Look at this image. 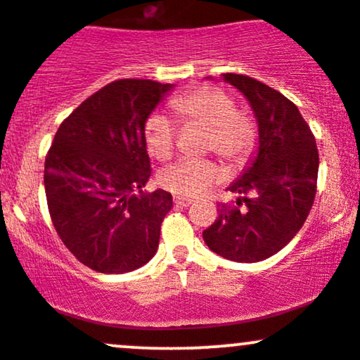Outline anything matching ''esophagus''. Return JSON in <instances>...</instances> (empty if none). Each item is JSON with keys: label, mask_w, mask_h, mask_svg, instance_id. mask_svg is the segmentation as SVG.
Here are the masks:
<instances>
[{"label": "esophagus", "mask_w": 360, "mask_h": 360, "mask_svg": "<svg viewBox=\"0 0 360 360\" xmlns=\"http://www.w3.org/2000/svg\"><path fill=\"white\" fill-rule=\"evenodd\" d=\"M191 204H192L191 199H181V197H175L176 207H187V206H191Z\"/></svg>", "instance_id": "1"}]
</instances>
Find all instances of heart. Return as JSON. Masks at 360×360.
Returning <instances> with one entry per match:
<instances>
[{
  "label": "heart",
  "instance_id": "1",
  "mask_svg": "<svg viewBox=\"0 0 360 360\" xmlns=\"http://www.w3.org/2000/svg\"><path fill=\"white\" fill-rule=\"evenodd\" d=\"M173 110L184 123L207 129L206 150L237 168L254 153L257 130L252 118L235 108L230 94L216 87H199L173 99ZM175 123L163 113H153L146 122V142L153 156L169 160L175 150ZM161 187L179 197H195L223 180L218 165L207 160H181L160 172Z\"/></svg>",
  "mask_w": 360,
  "mask_h": 360
}]
</instances>
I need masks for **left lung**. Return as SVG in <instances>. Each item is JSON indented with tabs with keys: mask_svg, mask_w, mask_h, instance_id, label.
<instances>
[{
	"mask_svg": "<svg viewBox=\"0 0 360 360\" xmlns=\"http://www.w3.org/2000/svg\"><path fill=\"white\" fill-rule=\"evenodd\" d=\"M221 80L242 92L257 122V150L228 191L235 204L202 231L206 245L235 262H257L280 252L307 219L316 197L319 154L299 108L266 84L237 73Z\"/></svg>",
	"mask_w": 360,
	"mask_h": 360,
	"instance_id": "obj_1",
	"label": "left lung"
}]
</instances>
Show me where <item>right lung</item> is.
I'll return each instance as SVG.
<instances>
[{
    "instance_id": "add662e5",
    "label": "right lung",
    "mask_w": 360,
    "mask_h": 360,
    "mask_svg": "<svg viewBox=\"0 0 360 360\" xmlns=\"http://www.w3.org/2000/svg\"><path fill=\"white\" fill-rule=\"evenodd\" d=\"M173 84L122 79L99 89L60 125L44 163L49 214L87 268L122 274L156 254L169 192L150 176L146 122Z\"/></svg>"
}]
</instances>
